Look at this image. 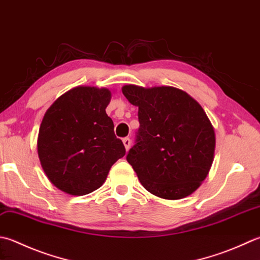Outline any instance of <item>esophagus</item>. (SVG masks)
<instances>
[{
    "instance_id": "obj_1",
    "label": "esophagus",
    "mask_w": 260,
    "mask_h": 260,
    "mask_svg": "<svg viewBox=\"0 0 260 260\" xmlns=\"http://www.w3.org/2000/svg\"><path fill=\"white\" fill-rule=\"evenodd\" d=\"M123 143H124L126 151H128L129 147H131V140L128 139V137H125V139L123 140Z\"/></svg>"
}]
</instances>
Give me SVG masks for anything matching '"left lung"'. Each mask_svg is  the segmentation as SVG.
Masks as SVG:
<instances>
[{
  "mask_svg": "<svg viewBox=\"0 0 260 260\" xmlns=\"http://www.w3.org/2000/svg\"><path fill=\"white\" fill-rule=\"evenodd\" d=\"M140 128L126 159L147 191L181 200L202 185L214 159L215 133L202 106L174 86L124 85Z\"/></svg>",
  "mask_w": 260,
  "mask_h": 260,
  "instance_id": "left-lung-1",
  "label": "left lung"
}]
</instances>
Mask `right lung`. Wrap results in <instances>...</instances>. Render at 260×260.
Masks as SVG:
<instances>
[{
  "instance_id": "1",
  "label": "right lung",
  "mask_w": 260,
  "mask_h": 260,
  "mask_svg": "<svg viewBox=\"0 0 260 260\" xmlns=\"http://www.w3.org/2000/svg\"><path fill=\"white\" fill-rule=\"evenodd\" d=\"M111 92L76 86L49 107L39 128L37 150L49 181L66 194L82 196L103 186L111 166L125 155L106 114Z\"/></svg>"
}]
</instances>
